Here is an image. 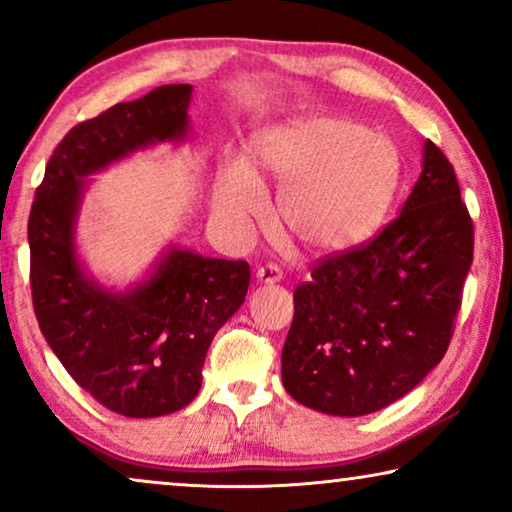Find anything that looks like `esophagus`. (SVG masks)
Listing matches in <instances>:
<instances>
[{
	"instance_id": "1",
	"label": "esophagus",
	"mask_w": 512,
	"mask_h": 512,
	"mask_svg": "<svg viewBox=\"0 0 512 512\" xmlns=\"http://www.w3.org/2000/svg\"><path fill=\"white\" fill-rule=\"evenodd\" d=\"M256 282L258 284H277L282 282V270L277 268V265H261V268L256 270Z\"/></svg>"
}]
</instances>
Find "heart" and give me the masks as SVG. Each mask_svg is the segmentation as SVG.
I'll list each match as a JSON object with an SVG mask.
<instances>
[{
    "mask_svg": "<svg viewBox=\"0 0 512 512\" xmlns=\"http://www.w3.org/2000/svg\"><path fill=\"white\" fill-rule=\"evenodd\" d=\"M401 158L387 135L335 116L275 125L254 139L249 163H233L214 188V209L235 228L265 212V181L282 186L279 221L300 247L333 254L380 226L398 186Z\"/></svg>",
    "mask_w": 512,
    "mask_h": 512,
    "instance_id": "1",
    "label": "heart"
}]
</instances>
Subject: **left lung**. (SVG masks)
Segmentation results:
<instances>
[{
	"label": "left lung",
	"mask_w": 512,
	"mask_h": 512,
	"mask_svg": "<svg viewBox=\"0 0 512 512\" xmlns=\"http://www.w3.org/2000/svg\"><path fill=\"white\" fill-rule=\"evenodd\" d=\"M473 263V221L450 160L426 139L401 214L293 291L282 382L324 415L361 417L410 394L447 352Z\"/></svg>",
	"instance_id": "left-lung-1"
}]
</instances>
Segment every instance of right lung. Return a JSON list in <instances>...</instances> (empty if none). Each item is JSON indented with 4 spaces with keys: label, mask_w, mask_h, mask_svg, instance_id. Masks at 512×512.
Wrapping results in <instances>:
<instances>
[{
    "label": "right lung",
    "mask_w": 512,
    "mask_h": 512,
    "mask_svg": "<svg viewBox=\"0 0 512 512\" xmlns=\"http://www.w3.org/2000/svg\"><path fill=\"white\" fill-rule=\"evenodd\" d=\"M193 86L170 83L79 123L53 151L34 195L32 300L39 328L67 373L123 417H163L202 387L214 335L247 298L249 263L170 244L139 282L116 289L93 277L79 251L90 177L191 132Z\"/></svg>",
    "instance_id": "1"
}]
</instances>
